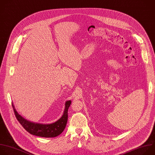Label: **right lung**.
Listing matches in <instances>:
<instances>
[{
	"label": "right lung",
	"mask_w": 155,
	"mask_h": 155,
	"mask_svg": "<svg viewBox=\"0 0 155 155\" xmlns=\"http://www.w3.org/2000/svg\"><path fill=\"white\" fill-rule=\"evenodd\" d=\"M71 103V100L67 101L65 104V109L62 116L57 121L50 124H43L30 121L24 118L17 112L13 103L12 106L17 120L23 128L30 134L42 137H55L60 135L65 128L68 120V109Z\"/></svg>",
	"instance_id": "add662e5"
}]
</instances>
